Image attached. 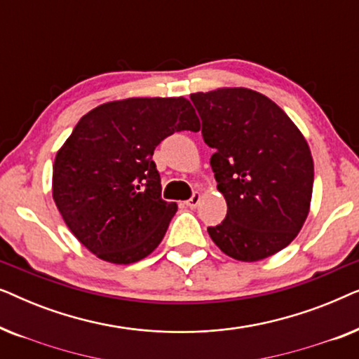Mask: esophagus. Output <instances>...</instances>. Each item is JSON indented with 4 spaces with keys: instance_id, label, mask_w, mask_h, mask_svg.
I'll list each match as a JSON object with an SVG mask.
<instances>
[{
    "instance_id": "1",
    "label": "esophagus",
    "mask_w": 359,
    "mask_h": 359,
    "mask_svg": "<svg viewBox=\"0 0 359 359\" xmlns=\"http://www.w3.org/2000/svg\"><path fill=\"white\" fill-rule=\"evenodd\" d=\"M199 201H201V194L194 193L188 201H186V205H188V208H191V209H194L196 205L199 204Z\"/></svg>"
}]
</instances>
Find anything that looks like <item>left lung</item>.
I'll return each instance as SVG.
<instances>
[{"instance_id":"8db88e82","label":"left lung","mask_w":359,"mask_h":359,"mask_svg":"<svg viewBox=\"0 0 359 359\" xmlns=\"http://www.w3.org/2000/svg\"><path fill=\"white\" fill-rule=\"evenodd\" d=\"M201 134L227 215L208 227L212 242L240 262L286 248L309 214L313 161L306 139L269 97L247 88L194 93Z\"/></svg>"}]
</instances>
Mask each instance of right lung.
<instances>
[{"instance_id": "right-lung-1", "label": "right lung", "mask_w": 359, "mask_h": 359, "mask_svg": "<svg viewBox=\"0 0 359 359\" xmlns=\"http://www.w3.org/2000/svg\"><path fill=\"white\" fill-rule=\"evenodd\" d=\"M199 130L184 97H130L83 116L58 150L53 201L72 233L97 258L129 264L158 247L178 205L161 198L155 147Z\"/></svg>"}]
</instances>
